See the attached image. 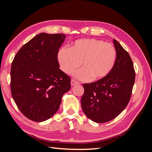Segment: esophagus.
Masks as SVG:
<instances>
[{
  "instance_id": "1",
  "label": "esophagus",
  "mask_w": 152,
  "mask_h": 152,
  "mask_svg": "<svg viewBox=\"0 0 152 152\" xmlns=\"http://www.w3.org/2000/svg\"><path fill=\"white\" fill-rule=\"evenodd\" d=\"M79 84V82L75 81L74 79H72L71 80V85H72V86H75L76 84Z\"/></svg>"
}]
</instances>
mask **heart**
I'll use <instances>...</instances> for the list:
<instances>
[{"label": "heart", "mask_w": 152, "mask_h": 152, "mask_svg": "<svg viewBox=\"0 0 152 152\" xmlns=\"http://www.w3.org/2000/svg\"><path fill=\"white\" fill-rule=\"evenodd\" d=\"M117 51L113 45L102 40L83 39L75 41L71 49L62 48L58 53L60 68L71 74L82 65L84 68L74 73L77 79L99 80L111 72L116 61Z\"/></svg>", "instance_id": "obj_1"}]
</instances>
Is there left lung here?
Returning a JSON list of instances; mask_svg holds the SVG:
<instances>
[{
	"mask_svg": "<svg viewBox=\"0 0 152 152\" xmlns=\"http://www.w3.org/2000/svg\"><path fill=\"white\" fill-rule=\"evenodd\" d=\"M116 61L109 74L83 85L81 106L86 115L96 123L113 120L126 108L135 82V72L130 55L116 40Z\"/></svg>",
	"mask_w": 152,
	"mask_h": 152,
	"instance_id": "obj_1",
	"label": "left lung"
}]
</instances>
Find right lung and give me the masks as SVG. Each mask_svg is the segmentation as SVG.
<instances>
[{
    "mask_svg": "<svg viewBox=\"0 0 152 152\" xmlns=\"http://www.w3.org/2000/svg\"><path fill=\"white\" fill-rule=\"evenodd\" d=\"M62 34L40 33L23 45L11 69V91L18 108L35 122H43L57 112L63 94L71 87L70 78L59 69Z\"/></svg>",
    "mask_w": 152,
    "mask_h": 152,
    "instance_id": "right-lung-1",
    "label": "right lung"
}]
</instances>
